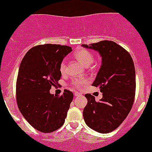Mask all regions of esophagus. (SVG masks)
I'll return each mask as SVG.
<instances>
[{
    "instance_id": "esophagus-1",
    "label": "esophagus",
    "mask_w": 152,
    "mask_h": 152,
    "mask_svg": "<svg viewBox=\"0 0 152 152\" xmlns=\"http://www.w3.org/2000/svg\"><path fill=\"white\" fill-rule=\"evenodd\" d=\"M81 95H82V94H79V93H78V92H76V93H75V94H74V96H76V97L79 96H81Z\"/></svg>"
}]
</instances>
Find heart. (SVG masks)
<instances>
[{
  "label": "heart",
  "instance_id": "b5f03b06",
  "mask_svg": "<svg viewBox=\"0 0 152 152\" xmlns=\"http://www.w3.org/2000/svg\"><path fill=\"white\" fill-rule=\"evenodd\" d=\"M74 57L81 63L83 64L85 67H88L91 65L93 62H94V56L89 51L86 50H79L76 51L74 53ZM60 71L61 73L65 70L66 68V61L65 60H63L60 64ZM88 83V81L86 79H78V80H75L73 82V85L77 88H81V87L84 86Z\"/></svg>",
  "mask_w": 152,
  "mask_h": 152
}]
</instances>
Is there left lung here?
<instances>
[{"label": "left lung", "mask_w": 152, "mask_h": 152, "mask_svg": "<svg viewBox=\"0 0 152 152\" xmlns=\"http://www.w3.org/2000/svg\"><path fill=\"white\" fill-rule=\"evenodd\" d=\"M83 48L97 51L102 65L92 85L99 87L102 98L85 94L88 104L83 117L89 128L102 134L110 133L127 117L134 103L136 88L135 68L130 54L111 41H102Z\"/></svg>", "instance_id": "left-lung-1"}]
</instances>
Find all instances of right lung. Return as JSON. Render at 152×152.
I'll use <instances>...</instances> for the list:
<instances>
[{
    "label": "right lung",
    "instance_id": "add662e5",
    "mask_svg": "<svg viewBox=\"0 0 152 152\" xmlns=\"http://www.w3.org/2000/svg\"><path fill=\"white\" fill-rule=\"evenodd\" d=\"M71 51L70 47L64 45H39L26 53L19 67L18 107L26 121L43 133L63 126L73 100V93L67 90L60 97L50 93L51 87L58 85L60 64Z\"/></svg>",
    "mask_w": 152,
    "mask_h": 152
}]
</instances>
